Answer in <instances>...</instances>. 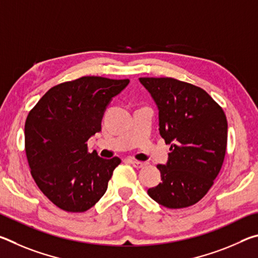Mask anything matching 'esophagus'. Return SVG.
<instances>
[{
	"mask_svg": "<svg viewBox=\"0 0 258 258\" xmlns=\"http://www.w3.org/2000/svg\"><path fill=\"white\" fill-rule=\"evenodd\" d=\"M131 164H132L135 168H142L147 165V163H145V161H139V160H131Z\"/></svg>",
	"mask_w": 258,
	"mask_h": 258,
	"instance_id": "obj_1",
	"label": "esophagus"
}]
</instances>
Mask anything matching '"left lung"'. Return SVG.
<instances>
[{
    "label": "left lung",
    "mask_w": 258,
    "mask_h": 258,
    "mask_svg": "<svg viewBox=\"0 0 258 258\" xmlns=\"http://www.w3.org/2000/svg\"><path fill=\"white\" fill-rule=\"evenodd\" d=\"M158 108L159 133L171 145L166 165H157L161 182L148 189L167 208L195 205L211 189L223 164L228 121L206 91L174 78L141 77Z\"/></svg>",
    "instance_id": "1"
}]
</instances>
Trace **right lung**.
<instances>
[{"label":"right lung","instance_id":"obj_1","mask_svg":"<svg viewBox=\"0 0 258 258\" xmlns=\"http://www.w3.org/2000/svg\"><path fill=\"white\" fill-rule=\"evenodd\" d=\"M128 80L85 76L53 86L28 113L25 149L32 176L55 206L81 213L107 191L120 159L87 152V140L101 131L108 104Z\"/></svg>","mask_w":258,"mask_h":258}]
</instances>
